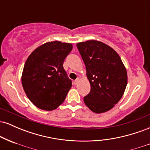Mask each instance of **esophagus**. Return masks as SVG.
Instances as JSON below:
<instances>
[{
    "label": "esophagus",
    "instance_id": "34e87169",
    "mask_svg": "<svg viewBox=\"0 0 150 150\" xmlns=\"http://www.w3.org/2000/svg\"><path fill=\"white\" fill-rule=\"evenodd\" d=\"M79 78H77V79H76V80H75V81H74V85H77V84H78V82H79Z\"/></svg>",
    "mask_w": 150,
    "mask_h": 150
}]
</instances>
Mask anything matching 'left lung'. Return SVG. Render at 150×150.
<instances>
[{
  "instance_id": "1",
  "label": "left lung",
  "mask_w": 150,
  "mask_h": 150,
  "mask_svg": "<svg viewBox=\"0 0 150 150\" xmlns=\"http://www.w3.org/2000/svg\"><path fill=\"white\" fill-rule=\"evenodd\" d=\"M77 47L91 86L84 102L94 113L106 112L124 94L128 83L126 68L116 51L104 43L89 40L77 43Z\"/></svg>"
}]
</instances>
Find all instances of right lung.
Wrapping results in <instances>:
<instances>
[{
  "label": "right lung",
  "mask_w": 150,
  "mask_h": 150,
  "mask_svg": "<svg viewBox=\"0 0 150 150\" xmlns=\"http://www.w3.org/2000/svg\"><path fill=\"white\" fill-rule=\"evenodd\" d=\"M73 49L70 43L46 42L27 58L22 74V85L32 104L44 111H53L63 104L72 87L63 67Z\"/></svg>",
  "instance_id": "obj_1"
}]
</instances>
